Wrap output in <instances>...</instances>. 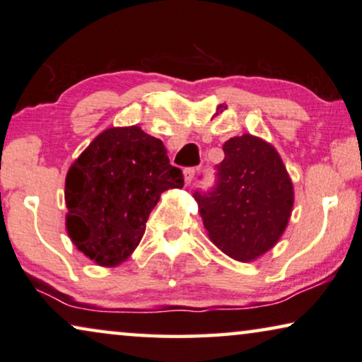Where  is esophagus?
<instances>
[{"mask_svg": "<svg viewBox=\"0 0 362 362\" xmlns=\"http://www.w3.org/2000/svg\"><path fill=\"white\" fill-rule=\"evenodd\" d=\"M196 171H197V168H186L185 170V181H186V185H189V182L192 181V177H194V175H196Z\"/></svg>", "mask_w": 362, "mask_h": 362, "instance_id": "34e87169", "label": "esophagus"}]
</instances>
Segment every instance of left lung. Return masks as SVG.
<instances>
[{
    "mask_svg": "<svg viewBox=\"0 0 362 362\" xmlns=\"http://www.w3.org/2000/svg\"><path fill=\"white\" fill-rule=\"evenodd\" d=\"M212 187L194 191L209 237L225 255L256 259L276 245L289 222L294 189L281 156L245 134L223 144Z\"/></svg>",
    "mask_w": 362,
    "mask_h": 362,
    "instance_id": "1",
    "label": "left lung"
}]
</instances>
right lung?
I'll return each instance as SVG.
<instances>
[{"label": "right lung", "mask_w": 362, "mask_h": 362, "mask_svg": "<svg viewBox=\"0 0 362 362\" xmlns=\"http://www.w3.org/2000/svg\"><path fill=\"white\" fill-rule=\"evenodd\" d=\"M182 186L161 140L137 125L104 130L68 170V235L94 263L117 264L137 248L161 192Z\"/></svg>", "instance_id": "right-lung-1"}]
</instances>
